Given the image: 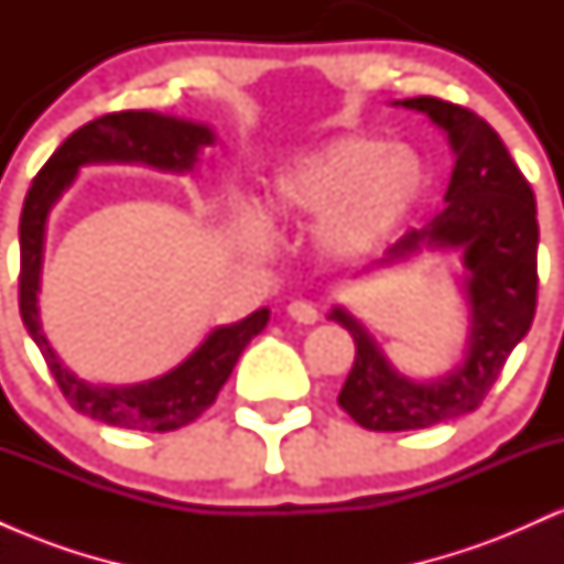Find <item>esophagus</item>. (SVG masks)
<instances>
[{
  "instance_id": "esophagus-1",
  "label": "esophagus",
  "mask_w": 564,
  "mask_h": 564,
  "mask_svg": "<svg viewBox=\"0 0 564 564\" xmlns=\"http://www.w3.org/2000/svg\"><path fill=\"white\" fill-rule=\"evenodd\" d=\"M286 310H289V318L291 321L304 323V326H313V323L318 321V310H315L313 304L304 302V300H294Z\"/></svg>"
}]
</instances>
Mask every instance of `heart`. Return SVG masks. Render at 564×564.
I'll list each match as a JSON object with an SVG mask.
<instances>
[{
  "instance_id": "heart-1",
  "label": "heart",
  "mask_w": 564,
  "mask_h": 564,
  "mask_svg": "<svg viewBox=\"0 0 564 564\" xmlns=\"http://www.w3.org/2000/svg\"><path fill=\"white\" fill-rule=\"evenodd\" d=\"M426 191L430 166L416 148L347 132L304 148L278 170L268 217L281 228L318 223L321 254L358 262L405 228Z\"/></svg>"
}]
</instances>
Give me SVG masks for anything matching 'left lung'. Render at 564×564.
Returning a JSON list of instances; mask_svg holds the SVG:
<instances>
[{
  "mask_svg": "<svg viewBox=\"0 0 564 564\" xmlns=\"http://www.w3.org/2000/svg\"><path fill=\"white\" fill-rule=\"evenodd\" d=\"M392 106L430 116L443 129L453 172L443 212L424 228L408 230L377 268L413 262L422 251H458L469 326L462 360L443 377L419 381L387 360L379 341L347 307H332L328 321L345 326L355 341V364L339 405L373 432L424 430L475 411L511 349L530 332L539 291L535 196L496 129L469 108L437 97H408Z\"/></svg>",
  "mask_w": 564,
  "mask_h": 564,
  "instance_id": "left-lung-1",
  "label": "left lung"
}]
</instances>
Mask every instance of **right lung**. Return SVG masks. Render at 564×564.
Returning <instances> with one entry per match:
<instances>
[{"mask_svg": "<svg viewBox=\"0 0 564 564\" xmlns=\"http://www.w3.org/2000/svg\"><path fill=\"white\" fill-rule=\"evenodd\" d=\"M209 124L156 111L108 113L76 129L50 156L31 183L21 212V318L25 332L42 349L50 371L76 411L95 422L138 432H172L198 419L236 368L243 347L268 326L262 307L230 326H217L191 355L151 381L140 384H89L63 364L50 345L39 315L42 262L47 219L63 193L74 185L82 166L140 164L159 172L187 174L196 170L200 151L215 145Z\"/></svg>", "mask_w": 564, "mask_h": 564, "instance_id": "right-lung-1", "label": "right lung"}]
</instances>
